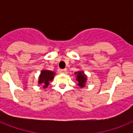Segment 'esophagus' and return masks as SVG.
<instances>
[{
	"label": "esophagus",
	"mask_w": 133,
	"mask_h": 133,
	"mask_svg": "<svg viewBox=\"0 0 133 133\" xmlns=\"http://www.w3.org/2000/svg\"><path fill=\"white\" fill-rule=\"evenodd\" d=\"M60 72L63 73V74H67L68 70H67V69H63V70H61Z\"/></svg>",
	"instance_id": "esophagus-1"
}]
</instances>
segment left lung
<instances>
[{"label":"left lung","mask_w":133,"mask_h":133,"mask_svg":"<svg viewBox=\"0 0 133 133\" xmlns=\"http://www.w3.org/2000/svg\"><path fill=\"white\" fill-rule=\"evenodd\" d=\"M75 74L76 75V80L77 81V85H79L81 88L85 87L88 80L87 75H85L84 72L82 70L76 72H75Z\"/></svg>","instance_id":"1"}]
</instances>
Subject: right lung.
<instances>
[{
  "label": "right lung",
  "instance_id": "right-lung-1",
  "mask_svg": "<svg viewBox=\"0 0 133 133\" xmlns=\"http://www.w3.org/2000/svg\"><path fill=\"white\" fill-rule=\"evenodd\" d=\"M56 73L48 70H42L38 77V85H43V88H47L50 84V81L53 80Z\"/></svg>",
  "mask_w": 133,
  "mask_h": 133
}]
</instances>
